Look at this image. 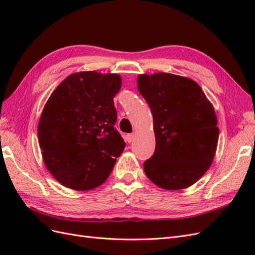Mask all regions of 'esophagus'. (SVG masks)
I'll return each mask as SVG.
<instances>
[{
	"label": "esophagus",
	"instance_id": "34e87169",
	"mask_svg": "<svg viewBox=\"0 0 255 255\" xmlns=\"http://www.w3.org/2000/svg\"><path fill=\"white\" fill-rule=\"evenodd\" d=\"M134 137H135V136H134L133 134H128V135L126 136V141L128 142V143L132 142V141L134 140Z\"/></svg>",
	"mask_w": 255,
	"mask_h": 255
}]
</instances>
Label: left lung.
Here are the masks:
<instances>
[{
  "label": "left lung",
  "mask_w": 255,
  "mask_h": 255,
  "mask_svg": "<svg viewBox=\"0 0 255 255\" xmlns=\"http://www.w3.org/2000/svg\"><path fill=\"white\" fill-rule=\"evenodd\" d=\"M137 85L151 109L156 142L143 164L145 175L166 190L191 186L211 167L217 149L219 128L212 103L186 76L139 74Z\"/></svg>",
  "instance_id": "8db88e82"
}]
</instances>
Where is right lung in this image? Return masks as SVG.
Wrapping results in <instances>:
<instances>
[{"label": "right lung", "instance_id": "obj_1", "mask_svg": "<svg viewBox=\"0 0 255 255\" xmlns=\"http://www.w3.org/2000/svg\"><path fill=\"white\" fill-rule=\"evenodd\" d=\"M121 76L97 71L70 74L54 90L38 123L43 163L64 186L90 190L102 185L126 148L115 128L114 97Z\"/></svg>", "mask_w": 255, "mask_h": 255}]
</instances>
